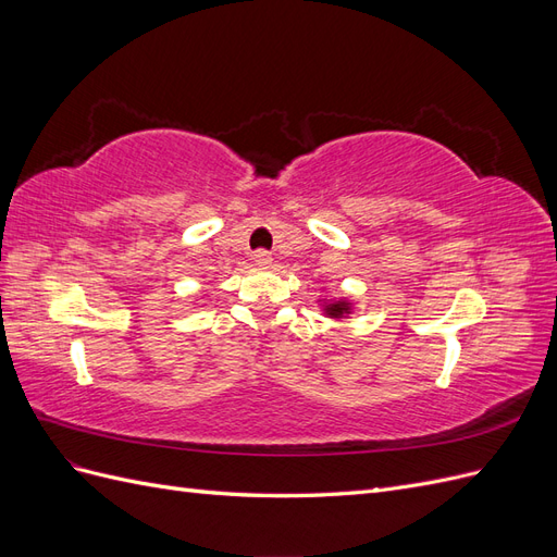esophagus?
<instances>
[{"mask_svg":"<svg viewBox=\"0 0 557 557\" xmlns=\"http://www.w3.org/2000/svg\"><path fill=\"white\" fill-rule=\"evenodd\" d=\"M252 262L260 264V267H269V264H272V252H269L267 248H258L256 252H252Z\"/></svg>","mask_w":557,"mask_h":557,"instance_id":"34e87169","label":"esophagus"}]
</instances>
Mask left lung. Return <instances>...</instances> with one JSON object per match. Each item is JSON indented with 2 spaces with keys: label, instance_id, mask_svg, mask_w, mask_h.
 <instances>
[{
  "label": "left lung",
  "instance_id": "8db88e82",
  "mask_svg": "<svg viewBox=\"0 0 557 557\" xmlns=\"http://www.w3.org/2000/svg\"><path fill=\"white\" fill-rule=\"evenodd\" d=\"M350 311V307H348V301H332V305H327L325 307V313L327 315H332V318H342L344 313H348Z\"/></svg>",
  "mask_w": 557,
  "mask_h": 557
}]
</instances>
